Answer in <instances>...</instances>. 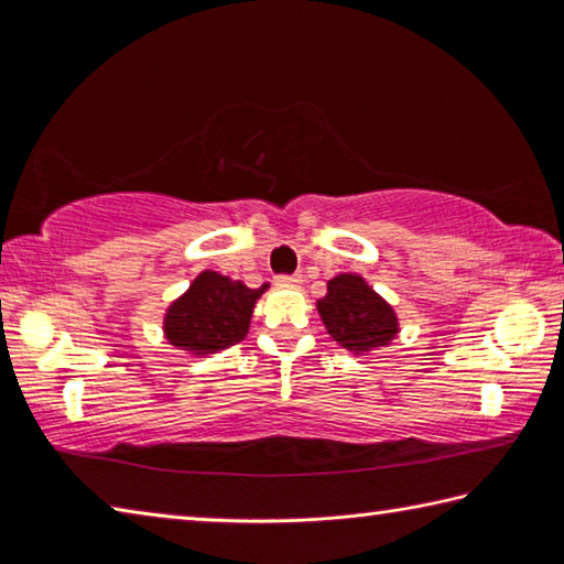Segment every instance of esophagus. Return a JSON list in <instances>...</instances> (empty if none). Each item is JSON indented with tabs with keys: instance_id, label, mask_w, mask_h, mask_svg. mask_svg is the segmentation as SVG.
Listing matches in <instances>:
<instances>
[{
	"instance_id": "esophagus-1",
	"label": "esophagus",
	"mask_w": 564,
	"mask_h": 564,
	"mask_svg": "<svg viewBox=\"0 0 564 564\" xmlns=\"http://www.w3.org/2000/svg\"><path fill=\"white\" fill-rule=\"evenodd\" d=\"M275 283H279V285H301V283H303V275H301V273H293V275H275Z\"/></svg>"
}]
</instances>
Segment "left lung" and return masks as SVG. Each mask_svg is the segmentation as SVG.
Returning <instances> with one entry per match:
<instances>
[{"mask_svg": "<svg viewBox=\"0 0 564 564\" xmlns=\"http://www.w3.org/2000/svg\"><path fill=\"white\" fill-rule=\"evenodd\" d=\"M318 313L330 336L356 356L388 346L400 330L395 311L356 273L328 281Z\"/></svg>", "mask_w": 564, "mask_h": 564, "instance_id": "1", "label": "left lung"}]
</instances>
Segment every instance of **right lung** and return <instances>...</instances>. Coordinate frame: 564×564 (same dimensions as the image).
Wrapping results in <instances>:
<instances>
[{"label":"right lung","instance_id":"add662e5","mask_svg":"<svg viewBox=\"0 0 564 564\" xmlns=\"http://www.w3.org/2000/svg\"><path fill=\"white\" fill-rule=\"evenodd\" d=\"M269 289H248L216 271L198 273L188 291L169 305L164 318V336L171 346L194 356L224 350L241 343L251 326L253 305Z\"/></svg>","mask_w":564,"mask_h":564}]
</instances>
